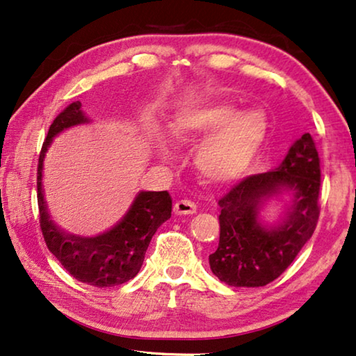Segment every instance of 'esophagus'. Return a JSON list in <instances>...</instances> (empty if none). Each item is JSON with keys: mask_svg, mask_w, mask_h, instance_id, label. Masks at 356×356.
Here are the masks:
<instances>
[{"mask_svg": "<svg viewBox=\"0 0 356 356\" xmlns=\"http://www.w3.org/2000/svg\"><path fill=\"white\" fill-rule=\"evenodd\" d=\"M174 212H176L177 216H190V213L196 212V204L190 200H180L174 204Z\"/></svg>", "mask_w": 356, "mask_h": 356, "instance_id": "obj_1", "label": "esophagus"}]
</instances>
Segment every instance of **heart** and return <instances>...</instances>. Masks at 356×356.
Returning <instances> with one entry per match:
<instances>
[{
	"instance_id": "1",
	"label": "heart",
	"mask_w": 356,
	"mask_h": 356,
	"mask_svg": "<svg viewBox=\"0 0 356 356\" xmlns=\"http://www.w3.org/2000/svg\"><path fill=\"white\" fill-rule=\"evenodd\" d=\"M172 136L182 145L207 139L196 152L195 165L211 184H227L239 177L266 136V117L258 109L239 112L228 103H213L187 111L172 127ZM168 155V149L160 145Z\"/></svg>"
}]
</instances>
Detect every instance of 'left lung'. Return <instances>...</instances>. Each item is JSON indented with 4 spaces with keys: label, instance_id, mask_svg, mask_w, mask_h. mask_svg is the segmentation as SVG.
I'll use <instances>...</instances> for the list:
<instances>
[{
    "label": "left lung",
    "instance_id": "1",
    "mask_svg": "<svg viewBox=\"0 0 356 356\" xmlns=\"http://www.w3.org/2000/svg\"><path fill=\"white\" fill-rule=\"evenodd\" d=\"M320 158L309 133L280 165L242 179L218 200L220 241L209 255L217 277L231 286H264L290 266L314 234L320 206ZM291 191L293 204L277 229H264L257 211L270 195Z\"/></svg>",
    "mask_w": 356,
    "mask_h": 356
}]
</instances>
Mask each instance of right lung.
<instances>
[{
  "mask_svg": "<svg viewBox=\"0 0 356 356\" xmlns=\"http://www.w3.org/2000/svg\"><path fill=\"white\" fill-rule=\"evenodd\" d=\"M81 101L66 106L55 117L44 140L38 163L39 223L47 249L72 277L93 286H115L133 279L143 266L152 238L171 217L172 201L168 191H140L127 216L114 228L95 238L67 234L50 220L42 195V161L52 139L63 129L88 122Z\"/></svg>",
  "mask_w": 356,
  "mask_h": 356,
  "instance_id": "1",
  "label": "right lung"
}]
</instances>
